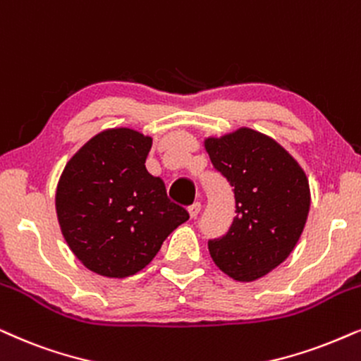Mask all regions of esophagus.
I'll use <instances>...</instances> for the list:
<instances>
[{"label": "esophagus", "mask_w": 361, "mask_h": 361, "mask_svg": "<svg viewBox=\"0 0 361 361\" xmlns=\"http://www.w3.org/2000/svg\"><path fill=\"white\" fill-rule=\"evenodd\" d=\"M200 209H202V204H200V202L192 204L190 207H189V215H190V219H195V217H197L199 212H200Z\"/></svg>", "instance_id": "34e87169"}]
</instances>
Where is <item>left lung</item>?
I'll list each match as a JSON object with an SVG mask.
<instances>
[{
    "instance_id": "1",
    "label": "left lung",
    "mask_w": 361,
    "mask_h": 361,
    "mask_svg": "<svg viewBox=\"0 0 361 361\" xmlns=\"http://www.w3.org/2000/svg\"><path fill=\"white\" fill-rule=\"evenodd\" d=\"M214 167L233 187L228 232L209 242L214 264L237 282H255L287 260L310 210L305 171L282 144L250 128L204 137Z\"/></svg>"
}]
</instances>
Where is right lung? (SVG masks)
<instances>
[{
	"label": "right lung",
	"instance_id": "right-lung-1",
	"mask_svg": "<svg viewBox=\"0 0 361 361\" xmlns=\"http://www.w3.org/2000/svg\"><path fill=\"white\" fill-rule=\"evenodd\" d=\"M151 147V135L137 129H104L79 147L58 180L56 214L64 240L102 277L140 272L189 219L144 166Z\"/></svg>",
	"mask_w": 361,
	"mask_h": 361
}]
</instances>
